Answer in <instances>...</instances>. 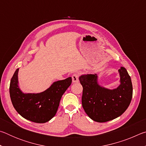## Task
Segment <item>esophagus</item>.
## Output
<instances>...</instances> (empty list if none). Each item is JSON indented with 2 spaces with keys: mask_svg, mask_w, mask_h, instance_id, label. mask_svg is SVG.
<instances>
[{
  "mask_svg": "<svg viewBox=\"0 0 146 146\" xmlns=\"http://www.w3.org/2000/svg\"><path fill=\"white\" fill-rule=\"evenodd\" d=\"M78 78H79V75L77 73H75L72 75V80L73 83H76V82H78Z\"/></svg>",
  "mask_w": 146,
  "mask_h": 146,
  "instance_id": "esophagus-1",
  "label": "esophagus"
}]
</instances>
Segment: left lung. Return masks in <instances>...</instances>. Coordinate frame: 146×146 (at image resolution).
Listing matches in <instances>:
<instances>
[{
    "label": "left lung",
    "instance_id": "obj_1",
    "mask_svg": "<svg viewBox=\"0 0 146 146\" xmlns=\"http://www.w3.org/2000/svg\"><path fill=\"white\" fill-rule=\"evenodd\" d=\"M120 85L110 90L98 84L97 75L80 76L82 86V104L86 114L97 122H106L120 116L129 106L133 96L130 76L123 67L118 70Z\"/></svg>",
    "mask_w": 146,
    "mask_h": 146
}]
</instances>
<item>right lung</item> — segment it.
I'll list each match as a JSON object with an SVG mask.
<instances>
[{
  "instance_id": "obj_1",
  "label": "right lung",
  "mask_w": 146,
  "mask_h": 146,
  "mask_svg": "<svg viewBox=\"0 0 146 146\" xmlns=\"http://www.w3.org/2000/svg\"><path fill=\"white\" fill-rule=\"evenodd\" d=\"M18 71L17 69L9 85V94L14 108L22 117L31 122H48L57 111L62 96L72 82L71 77L56 81L44 92L24 94L18 86Z\"/></svg>"
}]
</instances>
